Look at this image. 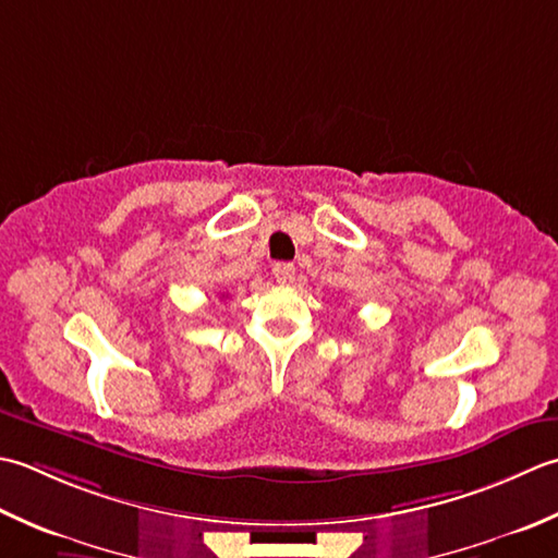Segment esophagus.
Masks as SVG:
<instances>
[{"label": "esophagus", "mask_w": 558, "mask_h": 558, "mask_svg": "<svg viewBox=\"0 0 558 558\" xmlns=\"http://www.w3.org/2000/svg\"><path fill=\"white\" fill-rule=\"evenodd\" d=\"M271 275H275V279L279 283H283V287H287V283H291L293 277H295V267L291 263H277L275 267H271Z\"/></svg>", "instance_id": "34e87169"}]
</instances>
